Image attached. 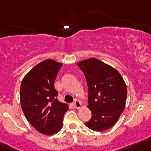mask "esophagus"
I'll return each mask as SVG.
<instances>
[{
    "label": "esophagus",
    "mask_w": 151,
    "mask_h": 151,
    "mask_svg": "<svg viewBox=\"0 0 151 151\" xmlns=\"http://www.w3.org/2000/svg\"><path fill=\"white\" fill-rule=\"evenodd\" d=\"M74 107H75V108L79 109L81 107V106H82V103H81L80 101L76 100L74 102Z\"/></svg>",
    "instance_id": "34e87169"
}]
</instances>
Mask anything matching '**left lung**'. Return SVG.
I'll list each match as a JSON object with an SVG mask.
<instances>
[{
	"mask_svg": "<svg viewBox=\"0 0 151 151\" xmlns=\"http://www.w3.org/2000/svg\"><path fill=\"white\" fill-rule=\"evenodd\" d=\"M88 87V106L92 117L85 125L94 131H104L117 122L123 112L127 87L115 69L95 58L77 63Z\"/></svg>",
	"mask_w": 151,
	"mask_h": 151,
	"instance_id": "left-lung-1",
	"label": "left lung"
}]
</instances>
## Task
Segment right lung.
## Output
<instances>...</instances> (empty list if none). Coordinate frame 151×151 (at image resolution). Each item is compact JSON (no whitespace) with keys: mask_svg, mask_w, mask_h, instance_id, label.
I'll return each mask as SVG.
<instances>
[{"mask_svg":"<svg viewBox=\"0 0 151 151\" xmlns=\"http://www.w3.org/2000/svg\"><path fill=\"white\" fill-rule=\"evenodd\" d=\"M62 64L46 59L36 65L23 79L20 89L21 105L29 123L44 135L57 133L63 127L69 109L57 100L54 81Z\"/></svg>","mask_w":151,"mask_h":151,"instance_id":"add662e5","label":"right lung"}]
</instances>
